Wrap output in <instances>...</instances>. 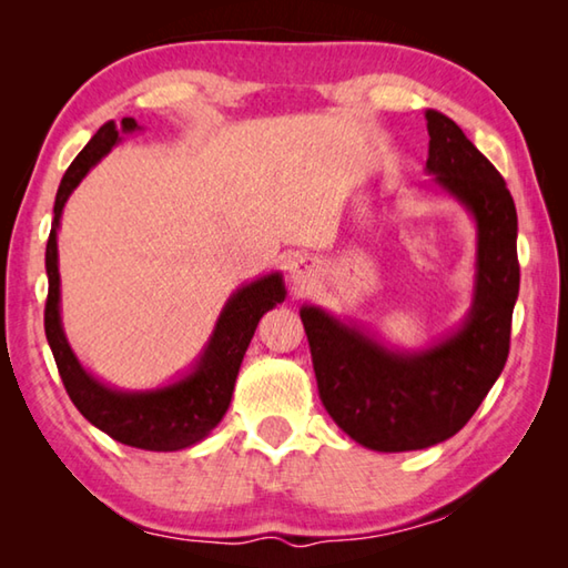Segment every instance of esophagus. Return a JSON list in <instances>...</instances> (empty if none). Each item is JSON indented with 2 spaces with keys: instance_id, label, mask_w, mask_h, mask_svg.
<instances>
[{
  "instance_id": "esophagus-1",
  "label": "esophagus",
  "mask_w": 568,
  "mask_h": 568,
  "mask_svg": "<svg viewBox=\"0 0 568 568\" xmlns=\"http://www.w3.org/2000/svg\"><path fill=\"white\" fill-rule=\"evenodd\" d=\"M291 277H293V283H305V277H307L305 267L303 265H293L291 267Z\"/></svg>"
}]
</instances>
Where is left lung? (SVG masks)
I'll return each mask as SVG.
<instances>
[{"instance_id": "obj_1", "label": "left lung", "mask_w": 568, "mask_h": 568, "mask_svg": "<svg viewBox=\"0 0 568 568\" xmlns=\"http://www.w3.org/2000/svg\"><path fill=\"white\" fill-rule=\"evenodd\" d=\"M428 120V172L478 223L476 303L454 338L418 355H398L318 307H303L318 396L361 446L418 450L456 436L501 376L511 348L518 295L516 205L491 162L458 124L436 110Z\"/></svg>"}]
</instances>
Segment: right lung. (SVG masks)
<instances>
[{
    "mask_svg": "<svg viewBox=\"0 0 568 568\" xmlns=\"http://www.w3.org/2000/svg\"><path fill=\"white\" fill-rule=\"evenodd\" d=\"M138 128L132 118L122 120V130ZM118 142L114 122H104L98 134L88 142L80 155L67 168L54 200V223L47 240V303H44V333L50 341L57 371L72 398L77 410L92 426L104 430L110 438L124 446L145 450H180L203 440L225 416L233 398L235 378L243 363V355L253 341L257 323L275 303L285 297L281 275H267L263 281L245 285L237 291L220 315L203 361L185 381L175 386L152 393H118L104 388L102 383L90 378L77 363L74 353L64 341L60 325V271H57V225H60L62 207L70 192L80 185L90 168L110 152Z\"/></svg>",
    "mask_w": 568,
    "mask_h": 568,
    "instance_id": "add662e5",
    "label": "right lung"
}]
</instances>
